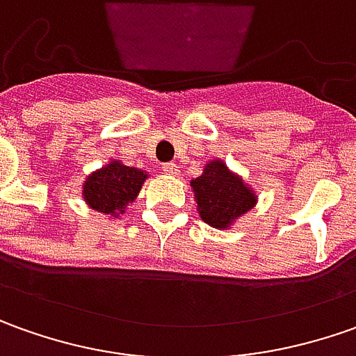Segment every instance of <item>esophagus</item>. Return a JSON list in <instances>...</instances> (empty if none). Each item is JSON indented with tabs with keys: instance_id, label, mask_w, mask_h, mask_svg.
I'll return each mask as SVG.
<instances>
[{
	"instance_id": "1",
	"label": "esophagus",
	"mask_w": 356,
	"mask_h": 356,
	"mask_svg": "<svg viewBox=\"0 0 356 356\" xmlns=\"http://www.w3.org/2000/svg\"><path fill=\"white\" fill-rule=\"evenodd\" d=\"M163 173H167V175H179V167L175 163H163Z\"/></svg>"
}]
</instances>
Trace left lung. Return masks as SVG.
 Segmentation results:
<instances>
[{
  "label": "left lung",
  "mask_w": 356,
  "mask_h": 356,
  "mask_svg": "<svg viewBox=\"0 0 356 356\" xmlns=\"http://www.w3.org/2000/svg\"><path fill=\"white\" fill-rule=\"evenodd\" d=\"M197 211L202 220L213 228H230L234 220L246 215L258 197L244 179L230 171L222 159H213L202 169L201 177L193 179Z\"/></svg>",
  "instance_id": "1"
}]
</instances>
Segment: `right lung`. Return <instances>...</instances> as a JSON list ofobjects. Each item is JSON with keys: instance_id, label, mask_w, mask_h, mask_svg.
I'll return each instance as SVG.
<instances>
[{"instance_id": "obj_1", "label": "right lung", "mask_w": 356, "mask_h": 356, "mask_svg": "<svg viewBox=\"0 0 356 356\" xmlns=\"http://www.w3.org/2000/svg\"><path fill=\"white\" fill-rule=\"evenodd\" d=\"M145 179V171L112 159L86 177L82 185V197L90 209L118 218L124 215L129 202L136 201Z\"/></svg>"}]
</instances>
